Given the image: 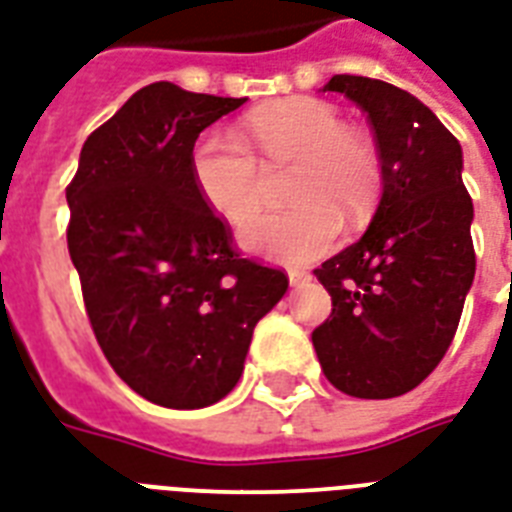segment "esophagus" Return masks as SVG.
<instances>
[{
    "instance_id": "1",
    "label": "esophagus",
    "mask_w": 512,
    "mask_h": 512,
    "mask_svg": "<svg viewBox=\"0 0 512 512\" xmlns=\"http://www.w3.org/2000/svg\"><path fill=\"white\" fill-rule=\"evenodd\" d=\"M312 277L307 272H301V269H288V283L291 285H304L310 283Z\"/></svg>"
}]
</instances>
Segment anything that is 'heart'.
Returning <instances> with one entry per match:
<instances>
[{"label":"heart","mask_w":512,"mask_h":512,"mask_svg":"<svg viewBox=\"0 0 512 512\" xmlns=\"http://www.w3.org/2000/svg\"><path fill=\"white\" fill-rule=\"evenodd\" d=\"M248 130L267 162H288V208L253 216L240 229V245L283 264H304L334 245L344 213H363L379 189V157L358 133L344 130L334 106L293 95L256 109ZM192 178L202 200L221 219H248L261 200V165L232 130H208L192 149Z\"/></svg>","instance_id":"1"}]
</instances>
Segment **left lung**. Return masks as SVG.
Masks as SVG:
<instances>
[{
  "instance_id": "left-lung-1",
  "label": "left lung",
  "mask_w": 512,
  "mask_h": 512,
  "mask_svg": "<svg viewBox=\"0 0 512 512\" xmlns=\"http://www.w3.org/2000/svg\"><path fill=\"white\" fill-rule=\"evenodd\" d=\"M326 90L366 112L382 197L358 243L315 269L334 310L312 344L336 390L398 398L441 363L473 285L462 146L419 98L390 82L336 74Z\"/></svg>"
}]
</instances>
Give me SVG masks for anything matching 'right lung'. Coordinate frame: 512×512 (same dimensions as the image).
Returning <instances> with one entry per match:
<instances>
[{"instance_id":"add662e5","label":"right lung","mask_w":512,"mask_h":512,"mask_svg":"<svg viewBox=\"0 0 512 512\" xmlns=\"http://www.w3.org/2000/svg\"><path fill=\"white\" fill-rule=\"evenodd\" d=\"M245 98L141 87L79 152L66 240L87 318L122 382L165 408H205L243 376L253 328L288 291L240 259L192 178L200 133Z\"/></svg>"}]
</instances>
